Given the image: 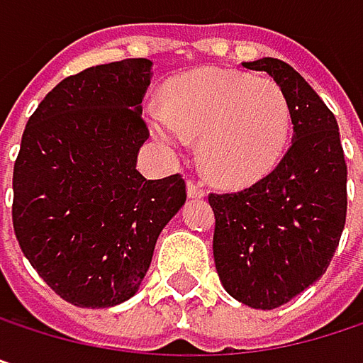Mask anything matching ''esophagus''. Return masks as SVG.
I'll return each instance as SVG.
<instances>
[{"label":"esophagus","mask_w":363,"mask_h":363,"mask_svg":"<svg viewBox=\"0 0 363 363\" xmlns=\"http://www.w3.org/2000/svg\"><path fill=\"white\" fill-rule=\"evenodd\" d=\"M186 195H189L191 199H201V197L206 195V191H203L195 181H189L186 182Z\"/></svg>","instance_id":"esophagus-1"}]
</instances>
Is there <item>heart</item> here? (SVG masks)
I'll return each mask as SVG.
<instances>
[{
    "mask_svg": "<svg viewBox=\"0 0 363 363\" xmlns=\"http://www.w3.org/2000/svg\"><path fill=\"white\" fill-rule=\"evenodd\" d=\"M149 130L168 151H181L189 138H199L206 174L223 186L240 189L279 164L292 111L277 84L212 67L170 82L164 109L149 115Z\"/></svg>",
    "mask_w": 363,
    "mask_h": 363,
    "instance_id": "b5f03b06",
    "label": "heart"
}]
</instances>
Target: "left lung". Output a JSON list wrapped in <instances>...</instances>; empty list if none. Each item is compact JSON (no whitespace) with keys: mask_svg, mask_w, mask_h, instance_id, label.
Listing matches in <instances>:
<instances>
[{"mask_svg":"<svg viewBox=\"0 0 363 363\" xmlns=\"http://www.w3.org/2000/svg\"><path fill=\"white\" fill-rule=\"evenodd\" d=\"M281 88L292 111V145L252 186L208 197L214 262L225 290L252 309H275L324 273L347 218V164L338 123L318 92L279 58L244 62Z\"/></svg>","mask_w":363,"mask_h":363,"instance_id":"obj_1","label":"left lung"}]
</instances>
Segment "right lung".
Segmentation results:
<instances>
[{
    "label": "right lung",
    "instance_id": "1",
    "mask_svg": "<svg viewBox=\"0 0 363 363\" xmlns=\"http://www.w3.org/2000/svg\"><path fill=\"white\" fill-rule=\"evenodd\" d=\"M153 62L125 58L62 79L29 117L14 164V233L41 279L90 309L132 298L184 181H147L136 157L149 130Z\"/></svg>",
    "mask_w": 363,
    "mask_h": 363
}]
</instances>
